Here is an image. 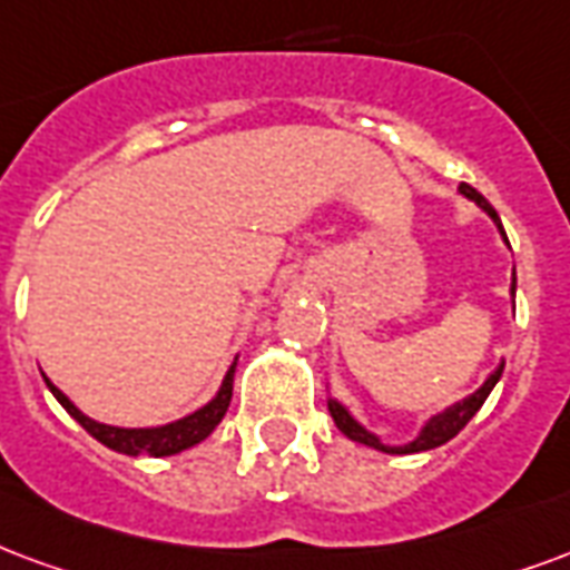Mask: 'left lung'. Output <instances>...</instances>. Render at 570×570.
<instances>
[{"instance_id":"8db88e82","label":"left lung","mask_w":570,"mask_h":570,"mask_svg":"<svg viewBox=\"0 0 570 570\" xmlns=\"http://www.w3.org/2000/svg\"><path fill=\"white\" fill-rule=\"evenodd\" d=\"M459 196H465L468 202H474L483 214H487L489 220L495 223V229L501 232V242L508 244V235H504V226H501L499 214H495V208L489 205L483 196H480L478 189L468 187V184H459ZM510 247V244H508ZM510 298H517V272L510 274ZM501 371H504V360L495 365V368L489 371V377L483 383H480L478 390L471 392V395H465V399H459V402H453L450 407H444V411H438V414H432L429 420H425L420 429H416V435L411 438V441H404V444H386L381 435H374L371 429H365V425L356 420V416L350 414L347 404H341L335 395H328V414H332V420H335V425H338L341 435H347L350 441H356V444H365L371 446V450H381V453H392V456H407V453H425V450H435V446L446 444L450 438H456L462 429L468 425V420L478 414L480 407H483V402L489 399V392H492V386L499 383Z\"/></svg>"}]
</instances>
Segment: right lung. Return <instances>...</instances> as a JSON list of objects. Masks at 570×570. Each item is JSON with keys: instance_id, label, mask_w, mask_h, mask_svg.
Instances as JSON below:
<instances>
[{"instance_id": "obj_1", "label": "right lung", "mask_w": 570, "mask_h": 570, "mask_svg": "<svg viewBox=\"0 0 570 570\" xmlns=\"http://www.w3.org/2000/svg\"><path fill=\"white\" fill-rule=\"evenodd\" d=\"M235 368H238V356H235V362H232L229 371H226V377H223L217 395H214L208 404H202L199 411L180 416V420H171V423L166 425H141V429L96 423V420H90L83 411H78L69 395H66L62 390H57L48 377H45V383H48V390L53 392V399L69 411V416H75V420H78V423H81L83 429L99 441V444H105L108 450H114V453H124V456L163 459V456H175V453H184V450H189V446L202 444V441H205V438L220 425V420L226 416V411H229Z\"/></svg>"}]
</instances>
